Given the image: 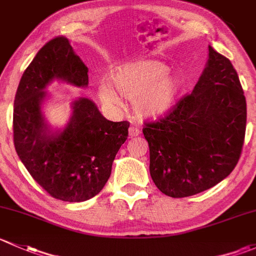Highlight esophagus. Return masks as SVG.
<instances>
[{"label":"esophagus","instance_id":"obj_1","mask_svg":"<svg viewBox=\"0 0 256 256\" xmlns=\"http://www.w3.org/2000/svg\"><path fill=\"white\" fill-rule=\"evenodd\" d=\"M139 134H140V129H139V127H136V126H132V127L129 128V136H130V138H133V136H138Z\"/></svg>","mask_w":256,"mask_h":256}]
</instances>
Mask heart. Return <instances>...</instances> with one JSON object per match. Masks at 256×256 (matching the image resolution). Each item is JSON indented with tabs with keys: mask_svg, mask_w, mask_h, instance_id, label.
<instances>
[{
	"mask_svg": "<svg viewBox=\"0 0 256 256\" xmlns=\"http://www.w3.org/2000/svg\"><path fill=\"white\" fill-rule=\"evenodd\" d=\"M110 80L101 81L97 88L98 97L106 106L120 107L123 94L133 101L136 112L142 117H158L172 107L180 88V81L168 74L165 64L155 60L129 62L110 75Z\"/></svg>",
	"mask_w": 256,
	"mask_h": 256,
	"instance_id": "b5f03b06",
	"label": "heart"
}]
</instances>
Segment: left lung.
Masks as SVG:
<instances>
[{
    "instance_id": "1",
    "label": "left lung",
    "mask_w": 256,
    "mask_h": 256,
    "mask_svg": "<svg viewBox=\"0 0 256 256\" xmlns=\"http://www.w3.org/2000/svg\"><path fill=\"white\" fill-rule=\"evenodd\" d=\"M210 59L191 94L164 117L146 122L150 175L174 198L216 186L236 166L243 150L246 101L232 62L208 46Z\"/></svg>"
}]
</instances>
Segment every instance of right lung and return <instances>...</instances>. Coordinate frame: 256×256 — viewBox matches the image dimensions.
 Segmentation results:
<instances>
[{
  "label": "right lung",
  "instance_id": "add662e5",
  "mask_svg": "<svg viewBox=\"0 0 256 256\" xmlns=\"http://www.w3.org/2000/svg\"><path fill=\"white\" fill-rule=\"evenodd\" d=\"M88 72L68 38L55 36L23 72L14 97L16 152L50 196L66 202L86 201L101 192L116 154L128 138V120H106L88 98L74 102L72 117L64 130L50 133L40 110L43 90L54 78L88 86Z\"/></svg>",
  "mask_w": 256,
  "mask_h": 256
}]
</instances>
